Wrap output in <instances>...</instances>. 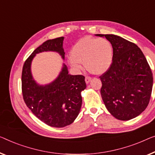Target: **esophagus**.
Returning <instances> with one entry per match:
<instances>
[{"label":"esophagus","instance_id":"34e87169","mask_svg":"<svg viewBox=\"0 0 155 155\" xmlns=\"http://www.w3.org/2000/svg\"><path fill=\"white\" fill-rule=\"evenodd\" d=\"M85 83H86V84H88V83H90V81H91V77H88V76H86L85 78Z\"/></svg>","mask_w":155,"mask_h":155}]
</instances>
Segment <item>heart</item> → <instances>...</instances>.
<instances>
[{"label": "heart", "instance_id": "1", "mask_svg": "<svg viewBox=\"0 0 155 155\" xmlns=\"http://www.w3.org/2000/svg\"><path fill=\"white\" fill-rule=\"evenodd\" d=\"M113 59V48L105 38L86 36L78 40L71 50L68 62L76 70H86L93 74H101L109 69Z\"/></svg>", "mask_w": 155, "mask_h": 155}]
</instances>
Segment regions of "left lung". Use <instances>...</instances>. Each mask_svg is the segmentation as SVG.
Wrapping results in <instances>:
<instances>
[{"label":"left lung","instance_id":"1","mask_svg":"<svg viewBox=\"0 0 155 155\" xmlns=\"http://www.w3.org/2000/svg\"><path fill=\"white\" fill-rule=\"evenodd\" d=\"M105 37L113 47L112 63L100 76L101 95L115 118L129 120L139 115L150 100L153 77L142 51L134 43L115 35Z\"/></svg>","mask_w":155,"mask_h":155}]
</instances>
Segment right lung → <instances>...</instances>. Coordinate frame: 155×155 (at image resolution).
I'll use <instances>...</instances> for the list:
<instances>
[{
    "instance_id": "obj_1",
    "label": "right lung",
    "mask_w": 155,
    "mask_h": 155,
    "mask_svg": "<svg viewBox=\"0 0 155 155\" xmlns=\"http://www.w3.org/2000/svg\"><path fill=\"white\" fill-rule=\"evenodd\" d=\"M63 37L48 40L36 48L25 61L22 70V94L26 104L32 113L47 125L64 127L74 121L82 104L81 92L86 87L85 77L71 75L63 64L62 71L54 81L41 85L31 74V66L37 54L55 51L64 59Z\"/></svg>"
}]
</instances>
